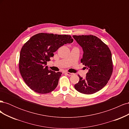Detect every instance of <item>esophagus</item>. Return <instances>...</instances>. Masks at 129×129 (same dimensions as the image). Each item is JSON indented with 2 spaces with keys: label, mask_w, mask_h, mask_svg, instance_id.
<instances>
[{
  "label": "esophagus",
  "mask_w": 129,
  "mask_h": 129,
  "mask_svg": "<svg viewBox=\"0 0 129 129\" xmlns=\"http://www.w3.org/2000/svg\"><path fill=\"white\" fill-rule=\"evenodd\" d=\"M66 75H67L69 76H71L73 75L74 74H73V73H69V72H66Z\"/></svg>",
  "instance_id": "1"
}]
</instances>
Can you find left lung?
Instances as JSON below:
<instances>
[{"mask_svg": "<svg viewBox=\"0 0 129 129\" xmlns=\"http://www.w3.org/2000/svg\"><path fill=\"white\" fill-rule=\"evenodd\" d=\"M83 50L81 62L88 69L85 79L79 75V82L74 85L80 93H94L102 89L110 80L113 71L111 53L108 46L92 35L73 36Z\"/></svg>", "mask_w": 129, "mask_h": 129, "instance_id": "1", "label": "left lung"}]
</instances>
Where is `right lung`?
<instances>
[{
	"mask_svg": "<svg viewBox=\"0 0 129 129\" xmlns=\"http://www.w3.org/2000/svg\"><path fill=\"white\" fill-rule=\"evenodd\" d=\"M73 41L68 35L40 33L31 37L23 45L19 61V71L27 86L39 93L53 91L62 73L48 69L47 62L58 48Z\"/></svg>",
	"mask_w": 129,
	"mask_h": 129,
	"instance_id": "add662e5",
	"label": "right lung"
}]
</instances>
